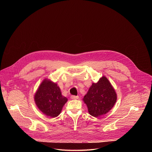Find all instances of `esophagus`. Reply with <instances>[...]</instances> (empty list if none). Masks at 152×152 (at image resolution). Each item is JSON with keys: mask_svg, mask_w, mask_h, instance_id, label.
I'll return each instance as SVG.
<instances>
[{"mask_svg": "<svg viewBox=\"0 0 152 152\" xmlns=\"http://www.w3.org/2000/svg\"><path fill=\"white\" fill-rule=\"evenodd\" d=\"M71 98L72 99H78L79 98V96L77 95V96H75V95H71Z\"/></svg>", "mask_w": 152, "mask_h": 152, "instance_id": "1", "label": "esophagus"}]
</instances>
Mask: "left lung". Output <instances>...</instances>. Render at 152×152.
I'll return each mask as SVG.
<instances>
[{
  "label": "left lung",
  "instance_id": "1",
  "mask_svg": "<svg viewBox=\"0 0 152 152\" xmlns=\"http://www.w3.org/2000/svg\"><path fill=\"white\" fill-rule=\"evenodd\" d=\"M117 99L115 89L108 80L103 77L97 83H93L83 101L87 104L88 112L94 117L106 114L114 106Z\"/></svg>",
  "mask_w": 152,
  "mask_h": 152
}]
</instances>
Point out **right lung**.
I'll list each match as a JSON object with an SVG mask.
<instances>
[{
    "label": "right lung",
    "mask_w": 152,
    "mask_h": 152,
    "mask_svg": "<svg viewBox=\"0 0 152 152\" xmlns=\"http://www.w3.org/2000/svg\"><path fill=\"white\" fill-rule=\"evenodd\" d=\"M39 109L48 116L55 118L59 115L67 98L63 96L57 84L44 80L34 96Z\"/></svg>",
    "instance_id": "obj_1"
}]
</instances>
